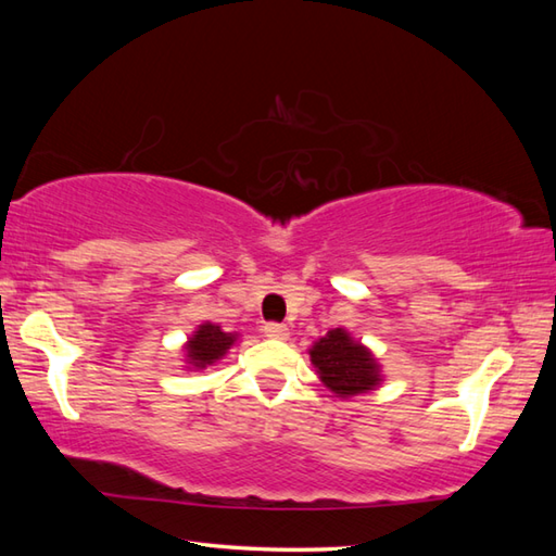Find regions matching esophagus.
Returning <instances> with one entry per match:
<instances>
[{
  "mask_svg": "<svg viewBox=\"0 0 556 556\" xmlns=\"http://www.w3.org/2000/svg\"><path fill=\"white\" fill-rule=\"evenodd\" d=\"M265 337L269 339H287L289 337V327L279 325V323H267L265 325Z\"/></svg>",
  "mask_w": 556,
  "mask_h": 556,
  "instance_id": "34e87169",
  "label": "esophagus"
}]
</instances>
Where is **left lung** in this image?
<instances>
[{
    "mask_svg": "<svg viewBox=\"0 0 556 556\" xmlns=\"http://www.w3.org/2000/svg\"><path fill=\"white\" fill-rule=\"evenodd\" d=\"M311 361L325 387L339 396H356L382 382L372 353L353 341L346 329H329L311 349Z\"/></svg>",
    "mask_w": 556,
    "mask_h": 556,
    "instance_id": "obj_1",
    "label": "left lung"
}]
</instances>
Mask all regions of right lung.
<instances>
[{"label":"right lung","mask_w":556,"mask_h":556,"mask_svg":"<svg viewBox=\"0 0 556 556\" xmlns=\"http://www.w3.org/2000/svg\"><path fill=\"white\" fill-rule=\"evenodd\" d=\"M236 337L222 332L219 325L205 323L195 329V334L188 339L186 356L193 368H207L215 361H219L224 353L233 346Z\"/></svg>","instance_id":"1"}]
</instances>
